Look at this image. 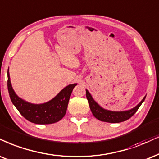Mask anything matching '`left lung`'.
<instances>
[{
    "label": "left lung",
    "instance_id": "obj_1",
    "mask_svg": "<svg viewBox=\"0 0 159 159\" xmlns=\"http://www.w3.org/2000/svg\"><path fill=\"white\" fill-rule=\"evenodd\" d=\"M86 94L89 108L94 117L97 118L100 121L111 122V123H117V122L125 121V120L131 117L136 113L138 108L140 107V106L142 105V103H143L146 98L145 95L139 103L137 104L135 107L130 108V109L125 110V111H111V110L106 109V108L100 106L94 100L92 94L89 93V92L87 89H86Z\"/></svg>",
    "mask_w": 159,
    "mask_h": 159
}]
</instances>
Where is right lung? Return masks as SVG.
I'll list each match as a JSON object with an SVG mask.
<instances>
[{
    "mask_svg": "<svg viewBox=\"0 0 159 159\" xmlns=\"http://www.w3.org/2000/svg\"><path fill=\"white\" fill-rule=\"evenodd\" d=\"M8 90L13 105L26 120L35 124L47 125L59 122L65 115L69 100L73 88L77 84H69L53 98L43 103H31L20 98L15 93L7 71Z\"/></svg>",
    "mask_w": 159,
    "mask_h": 159,
    "instance_id": "right-lung-1",
    "label": "right lung"
}]
</instances>
